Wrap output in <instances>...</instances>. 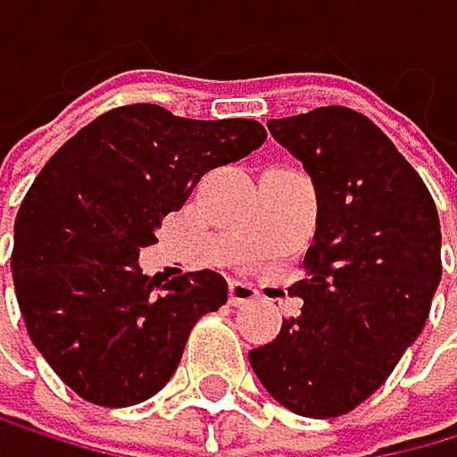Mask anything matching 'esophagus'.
<instances>
[{
    "label": "esophagus",
    "mask_w": 457,
    "mask_h": 457,
    "mask_svg": "<svg viewBox=\"0 0 457 457\" xmlns=\"http://www.w3.org/2000/svg\"><path fill=\"white\" fill-rule=\"evenodd\" d=\"M228 300H231V306L254 303V300H257V288H254V286H248V283L234 280V283L228 286Z\"/></svg>",
    "instance_id": "obj_1"
}]
</instances>
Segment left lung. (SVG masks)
Wrapping results in <instances>:
<instances>
[{
  "label": "left lung",
  "mask_w": 457,
  "mask_h": 457,
  "mask_svg": "<svg viewBox=\"0 0 457 457\" xmlns=\"http://www.w3.org/2000/svg\"><path fill=\"white\" fill-rule=\"evenodd\" d=\"M318 191V231L297 318L252 349L254 375L286 409L337 418L386 384L420 335L441 283V223L424 179L363 113L326 105L271 120Z\"/></svg>",
  "instance_id": "1"
}]
</instances>
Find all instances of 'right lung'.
Instances as JSON below:
<instances>
[{"label":"right lung","instance_id":"add662e5","mask_svg":"<svg viewBox=\"0 0 457 457\" xmlns=\"http://www.w3.org/2000/svg\"><path fill=\"white\" fill-rule=\"evenodd\" d=\"M263 139L254 120H186L137 103L96 117L45 162L16 214L13 288L33 346L82 401H148L194 323L228 300L217 271L160 280L137 257L205 171Z\"/></svg>","mask_w":457,"mask_h":457}]
</instances>
